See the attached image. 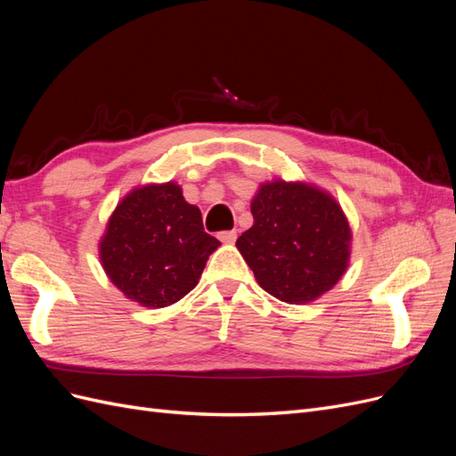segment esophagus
Instances as JSON below:
<instances>
[{
	"label": "esophagus",
	"instance_id": "obj_1",
	"mask_svg": "<svg viewBox=\"0 0 456 456\" xmlns=\"http://www.w3.org/2000/svg\"><path fill=\"white\" fill-rule=\"evenodd\" d=\"M236 238H238L236 230H228V232H220L218 233V240L223 241V243H233V241H236Z\"/></svg>",
	"mask_w": 456,
	"mask_h": 456
}]
</instances>
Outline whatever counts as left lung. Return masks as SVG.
I'll return each mask as SVG.
<instances>
[{"instance_id": "left-lung-1", "label": "left lung", "mask_w": 456, "mask_h": 456, "mask_svg": "<svg viewBox=\"0 0 456 456\" xmlns=\"http://www.w3.org/2000/svg\"><path fill=\"white\" fill-rule=\"evenodd\" d=\"M251 213L255 223L236 247L272 297L287 305H306L346 273L352 228L327 190L275 178L258 186Z\"/></svg>"}]
</instances>
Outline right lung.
<instances>
[{
    "instance_id": "right-lung-1",
    "label": "right lung",
    "mask_w": 456,
    "mask_h": 456,
    "mask_svg": "<svg viewBox=\"0 0 456 456\" xmlns=\"http://www.w3.org/2000/svg\"><path fill=\"white\" fill-rule=\"evenodd\" d=\"M220 241L203 232L201 211L176 183L133 188L110 215L101 265L119 291L146 308H165L200 283Z\"/></svg>"
}]
</instances>
